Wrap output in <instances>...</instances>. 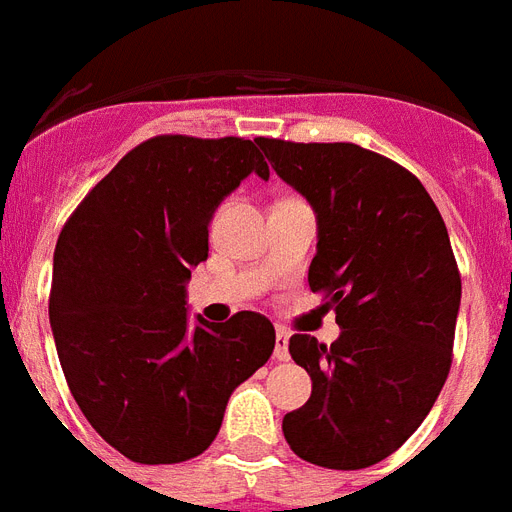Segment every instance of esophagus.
<instances>
[{
  "label": "esophagus",
  "instance_id": "esophagus-1",
  "mask_svg": "<svg viewBox=\"0 0 512 512\" xmlns=\"http://www.w3.org/2000/svg\"><path fill=\"white\" fill-rule=\"evenodd\" d=\"M288 341H290L288 330L277 327V335H275V359H277V362H288V357H290Z\"/></svg>",
  "mask_w": 512,
  "mask_h": 512
}]
</instances>
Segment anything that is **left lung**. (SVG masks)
I'll return each instance as SVG.
<instances>
[{
	"instance_id": "1",
	"label": "left lung",
	"mask_w": 512,
	"mask_h": 512,
	"mask_svg": "<svg viewBox=\"0 0 512 512\" xmlns=\"http://www.w3.org/2000/svg\"><path fill=\"white\" fill-rule=\"evenodd\" d=\"M256 145L317 216L309 288L341 327L330 346L290 338L312 396L282 418V433L306 463L370 468L418 431L449 375L463 285L447 227L420 179L372 150Z\"/></svg>"
}]
</instances>
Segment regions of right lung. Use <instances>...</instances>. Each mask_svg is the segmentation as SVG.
Wrapping results in <instances>:
<instances>
[{
	"instance_id": "add662e5",
	"label": "right lung",
	"mask_w": 512,
	"mask_h": 512,
	"mask_svg": "<svg viewBox=\"0 0 512 512\" xmlns=\"http://www.w3.org/2000/svg\"><path fill=\"white\" fill-rule=\"evenodd\" d=\"M248 174L269 179L251 140L166 134L94 185L57 237L49 325L73 399L134 463H185L211 447L243 380L275 349L256 312H187L208 224Z\"/></svg>"
}]
</instances>
